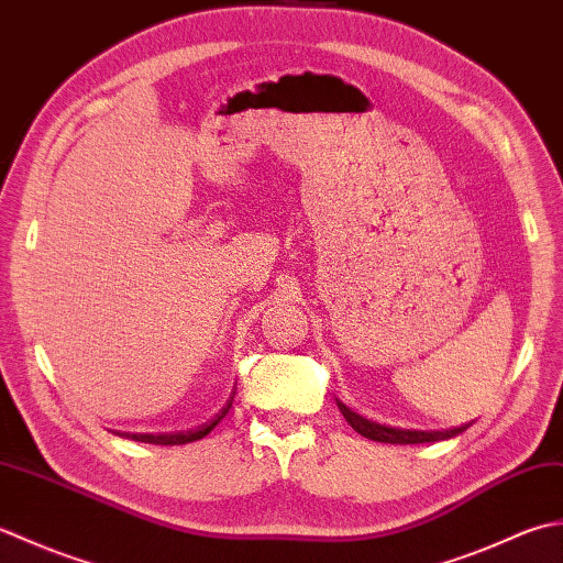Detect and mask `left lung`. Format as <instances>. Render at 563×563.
<instances>
[{
	"instance_id": "1",
	"label": "left lung",
	"mask_w": 563,
	"mask_h": 563,
	"mask_svg": "<svg viewBox=\"0 0 563 563\" xmlns=\"http://www.w3.org/2000/svg\"><path fill=\"white\" fill-rule=\"evenodd\" d=\"M335 404L340 408L342 416L352 426V430H357L362 438L374 440V442H388V444H422V442H440V440H450L462 434L466 428H472V422L462 428H452V430H404V428H391V426H378L374 420H366L360 412H354L342 404L340 398H335Z\"/></svg>"
}]
</instances>
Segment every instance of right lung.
<instances>
[{
  "mask_svg": "<svg viewBox=\"0 0 563 563\" xmlns=\"http://www.w3.org/2000/svg\"><path fill=\"white\" fill-rule=\"evenodd\" d=\"M231 406H233V400L221 412H218V416L211 422H206V426H201V428L179 430V432H163V434H141V432H133L131 434V432H123L121 438H129V440H135V442H147V444H187V442H197V440L206 438V434H209L218 426V422L225 418V412H228V408H231Z\"/></svg>",
  "mask_w": 563,
  "mask_h": 563,
  "instance_id": "1",
  "label": "right lung"
}]
</instances>
